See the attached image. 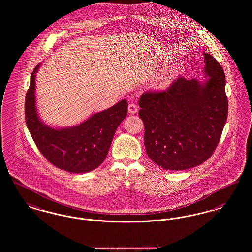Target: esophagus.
I'll return each instance as SVG.
<instances>
[{"label":"esophagus","instance_id":"esophagus-1","mask_svg":"<svg viewBox=\"0 0 252 252\" xmlns=\"http://www.w3.org/2000/svg\"><path fill=\"white\" fill-rule=\"evenodd\" d=\"M137 111H138V107L136 106L134 103H130L129 104V113L130 114H135V113H137Z\"/></svg>","mask_w":252,"mask_h":252}]
</instances>
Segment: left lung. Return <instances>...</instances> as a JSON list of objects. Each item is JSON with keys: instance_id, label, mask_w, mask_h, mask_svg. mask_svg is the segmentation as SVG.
I'll list each match as a JSON object with an SVG mask.
<instances>
[{"instance_id": "obj_1", "label": "left lung", "mask_w": 252, "mask_h": 252, "mask_svg": "<svg viewBox=\"0 0 252 252\" xmlns=\"http://www.w3.org/2000/svg\"><path fill=\"white\" fill-rule=\"evenodd\" d=\"M204 59L205 82L182 77L166 91L140 96L147 155L165 170L199 166L219 143L227 118L225 72L212 55Z\"/></svg>"}]
</instances>
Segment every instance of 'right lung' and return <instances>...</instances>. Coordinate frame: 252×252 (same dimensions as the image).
<instances>
[{
  "label": "right lung",
  "instance_id": "add662e5",
  "mask_svg": "<svg viewBox=\"0 0 252 252\" xmlns=\"http://www.w3.org/2000/svg\"><path fill=\"white\" fill-rule=\"evenodd\" d=\"M31 74L26 96V120L41 155L55 167L73 173L91 172L106 158L114 134L128 113V102L117 104L67 128H52L40 120L36 107V74Z\"/></svg>",
  "mask_w": 252,
  "mask_h": 252
}]
</instances>
